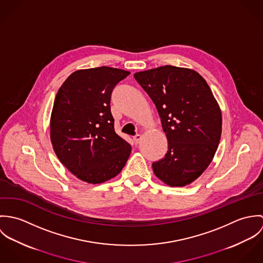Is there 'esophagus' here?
<instances>
[{"label": "esophagus", "instance_id": "1", "mask_svg": "<svg viewBox=\"0 0 263 263\" xmlns=\"http://www.w3.org/2000/svg\"><path fill=\"white\" fill-rule=\"evenodd\" d=\"M141 139H142V136H141V135H137V136L134 137V141H135L136 144H138V143L141 141Z\"/></svg>", "mask_w": 263, "mask_h": 263}]
</instances>
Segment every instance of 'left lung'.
Instances as JSON below:
<instances>
[{"mask_svg":"<svg viewBox=\"0 0 263 263\" xmlns=\"http://www.w3.org/2000/svg\"><path fill=\"white\" fill-rule=\"evenodd\" d=\"M161 118L168 140L165 157L152 164L170 186H185L211 164L222 134V112L205 80L197 72L164 66L136 73Z\"/></svg>","mask_w":263,"mask_h":263,"instance_id":"obj_1","label":"left lung"}]
</instances>
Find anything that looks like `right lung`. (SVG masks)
<instances>
[{
  "label": "right lung",
  "instance_id": "right-lung-1",
  "mask_svg": "<svg viewBox=\"0 0 263 263\" xmlns=\"http://www.w3.org/2000/svg\"><path fill=\"white\" fill-rule=\"evenodd\" d=\"M130 73L99 67L79 70L57 93L50 116V141L55 155L77 178L97 184L124 167L130 145L114 130L110 97Z\"/></svg>",
  "mask_w": 263,
  "mask_h": 263
}]
</instances>
